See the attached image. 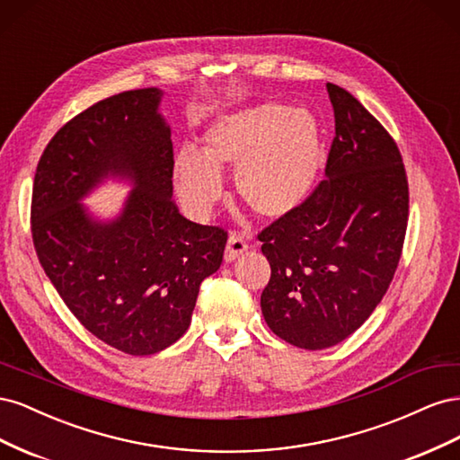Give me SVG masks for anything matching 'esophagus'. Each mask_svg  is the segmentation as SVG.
<instances>
[{
  "mask_svg": "<svg viewBox=\"0 0 460 460\" xmlns=\"http://www.w3.org/2000/svg\"><path fill=\"white\" fill-rule=\"evenodd\" d=\"M247 252V243L245 240L242 238V235L238 234H232L228 242H226V247H225V261L226 262H232L238 259L240 255H243Z\"/></svg>",
  "mask_w": 460,
  "mask_h": 460,
  "instance_id": "1",
  "label": "esophagus"
}]
</instances>
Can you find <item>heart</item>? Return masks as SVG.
Listing matches in <instances>:
<instances>
[{
  "label": "heart",
  "instance_id": "b5f03b06",
  "mask_svg": "<svg viewBox=\"0 0 460 460\" xmlns=\"http://www.w3.org/2000/svg\"><path fill=\"white\" fill-rule=\"evenodd\" d=\"M323 134L307 109L264 102L217 117L199 151L180 149L172 161L178 201L205 220L225 196L220 174L234 172L240 199L267 220L294 215L316 184Z\"/></svg>",
  "mask_w": 460,
  "mask_h": 460
}]
</instances>
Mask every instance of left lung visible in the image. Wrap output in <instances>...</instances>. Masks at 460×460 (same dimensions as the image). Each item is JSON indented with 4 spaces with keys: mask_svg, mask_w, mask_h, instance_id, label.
Here are the masks:
<instances>
[{
    "mask_svg": "<svg viewBox=\"0 0 460 460\" xmlns=\"http://www.w3.org/2000/svg\"><path fill=\"white\" fill-rule=\"evenodd\" d=\"M336 119L324 180L297 211L259 234L270 264L269 328L318 351L365 324L394 280L409 217L401 153L358 100L326 84Z\"/></svg>",
    "mask_w": 460,
    "mask_h": 460,
    "instance_id": "8db88e82",
    "label": "left lung"
}]
</instances>
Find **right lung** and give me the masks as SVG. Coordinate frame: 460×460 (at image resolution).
<instances>
[{
	"instance_id": "1",
	"label": "right lung",
	"mask_w": 460,
	"mask_h": 460,
	"mask_svg": "<svg viewBox=\"0 0 460 460\" xmlns=\"http://www.w3.org/2000/svg\"><path fill=\"white\" fill-rule=\"evenodd\" d=\"M163 93L122 92L66 122L41 155L32 190V240L58 294L97 340L140 357L184 336L228 238L172 201ZM107 179L133 190L103 219L81 201Z\"/></svg>"
}]
</instances>
